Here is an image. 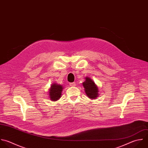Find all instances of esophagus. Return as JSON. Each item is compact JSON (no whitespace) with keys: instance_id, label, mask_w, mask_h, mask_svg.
I'll return each instance as SVG.
<instances>
[{"instance_id":"esophagus-1","label":"esophagus","mask_w":148,"mask_h":148,"mask_svg":"<svg viewBox=\"0 0 148 148\" xmlns=\"http://www.w3.org/2000/svg\"><path fill=\"white\" fill-rule=\"evenodd\" d=\"M70 85L71 86H75L76 85V84L75 82H71V83H70Z\"/></svg>"}]
</instances>
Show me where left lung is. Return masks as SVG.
Returning a JSON list of instances; mask_svg holds the SVG:
<instances>
[{
    "instance_id": "8db88e82",
    "label": "left lung",
    "mask_w": 148,
    "mask_h": 148,
    "mask_svg": "<svg viewBox=\"0 0 148 148\" xmlns=\"http://www.w3.org/2000/svg\"><path fill=\"white\" fill-rule=\"evenodd\" d=\"M86 80L83 82V86L85 88L86 94L90 99H95L98 96V88L93 81L90 78L86 77Z\"/></svg>"
}]
</instances>
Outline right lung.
<instances>
[{
	"label": "right lung",
	"mask_w": 148,
	"mask_h": 148,
	"mask_svg": "<svg viewBox=\"0 0 148 148\" xmlns=\"http://www.w3.org/2000/svg\"><path fill=\"white\" fill-rule=\"evenodd\" d=\"M63 87L60 85L53 84L51 85V89L49 92V97L52 101L58 100L62 95Z\"/></svg>",
	"instance_id": "obj_1"
}]
</instances>
